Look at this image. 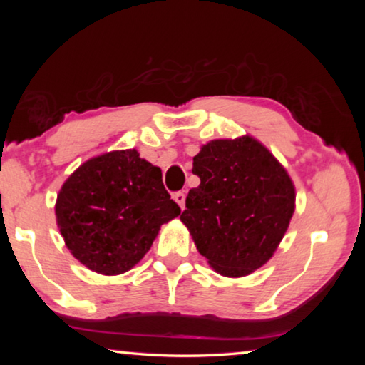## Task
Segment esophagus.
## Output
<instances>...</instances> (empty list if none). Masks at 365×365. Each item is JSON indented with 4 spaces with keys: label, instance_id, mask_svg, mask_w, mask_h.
Here are the masks:
<instances>
[{
    "label": "esophagus",
    "instance_id": "1",
    "mask_svg": "<svg viewBox=\"0 0 365 365\" xmlns=\"http://www.w3.org/2000/svg\"><path fill=\"white\" fill-rule=\"evenodd\" d=\"M185 197H187V195L183 193V191H178V193L174 195V200L178 206H180L182 209H185Z\"/></svg>",
    "mask_w": 365,
    "mask_h": 365
}]
</instances>
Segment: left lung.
<instances>
[{
  "label": "left lung",
  "instance_id": "1",
  "mask_svg": "<svg viewBox=\"0 0 365 365\" xmlns=\"http://www.w3.org/2000/svg\"><path fill=\"white\" fill-rule=\"evenodd\" d=\"M200 187L190 190L180 220L201 256L240 279L274 256L294 212L287 169L261 141L245 135L212 140L193 158Z\"/></svg>",
  "mask_w": 365,
  "mask_h": 365
}]
</instances>
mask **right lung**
<instances>
[{
  "instance_id": "obj_1",
  "label": "right lung",
  "mask_w": 365,
  "mask_h": 365,
  "mask_svg": "<svg viewBox=\"0 0 365 365\" xmlns=\"http://www.w3.org/2000/svg\"><path fill=\"white\" fill-rule=\"evenodd\" d=\"M56 222L77 261L101 275H119L150 251L160 225L180 214L159 168L137 150L95 156L59 190Z\"/></svg>"
}]
</instances>
